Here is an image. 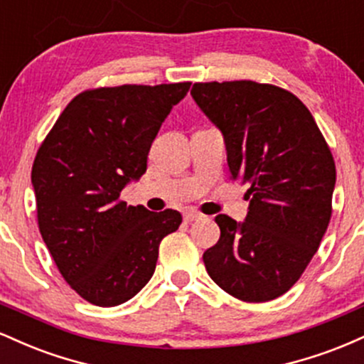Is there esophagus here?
<instances>
[{
	"label": "esophagus",
	"instance_id": "obj_1",
	"mask_svg": "<svg viewBox=\"0 0 364 364\" xmlns=\"http://www.w3.org/2000/svg\"><path fill=\"white\" fill-rule=\"evenodd\" d=\"M202 214H200V212H196V210H188V212H185V220L186 223H193V220H198V219H202Z\"/></svg>",
	"mask_w": 364,
	"mask_h": 364
}]
</instances>
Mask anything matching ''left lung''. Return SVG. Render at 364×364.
<instances>
[{
    "label": "left lung",
    "instance_id": "obj_1",
    "mask_svg": "<svg viewBox=\"0 0 364 364\" xmlns=\"http://www.w3.org/2000/svg\"><path fill=\"white\" fill-rule=\"evenodd\" d=\"M195 102L223 132L231 179L248 183L245 223L217 215L203 253L217 286L246 303L279 298L299 281L330 217L336 162L308 107L270 83L198 82Z\"/></svg>",
    "mask_w": 364,
    "mask_h": 364
}]
</instances>
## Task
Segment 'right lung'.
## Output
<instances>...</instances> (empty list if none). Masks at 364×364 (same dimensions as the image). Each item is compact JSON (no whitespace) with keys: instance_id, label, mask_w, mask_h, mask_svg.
I'll list each match as a JSON object with an SVG mask.
<instances>
[{"instance_id":"add662e5","label":"right lung","mask_w":364,"mask_h":364,"mask_svg":"<svg viewBox=\"0 0 364 364\" xmlns=\"http://www.w3.org/2000/svg\"><path fill=\"white\" fill-rule=\"evenodd\" d=\"M190 82L99 87L70 101L32 166L37 224L58 270L80 298L109 308L152 277L178 210L127 205L121 190L147 171L150 145Z\"/></svg>"}]
</instances>
